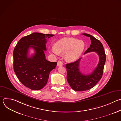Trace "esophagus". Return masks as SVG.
<instances>
[{"mask_svg": "<svg viewBox=\"0 0 121 121\" xmlns=\"http://www.w3.org/2000/svg\"><path fill=\"white\" fill-rule=\"evenodd\" d=\"M63 65V63L61 61H58L57 62V65L58 66H62Z\"/></svg>", "mask_w": 121, "mask_h": 121, "instance_id": "obj_1", "label": "esophagus"}]
</instances>
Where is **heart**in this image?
Wrapping results in <instances>:
<instances>
[{
  "instance_id": "b5f03b06",
  "label": "heart",
  "mask_w": 121,
  "mask_h": 121,
  "mask_svg": "<svg viewBox=\"0 0 121 121\" xmlns=\"http://www.w3.org/2000/svg\"><path fill=\"white\" fill-rule=\"evenodd\" d=\"M85 44L83 41L74 38H65L55 43L50 48L51 52L56 56L65 55L66 60L73 62L78 60L82 54Z\"/></svg>"
}]
</instances>
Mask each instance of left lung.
Here are the masks:
<instances>
[{
	"mask_svg": "<svg viewBox=\"0 0 121 121\" xmlns=\"http://www.w3.org/2000/svg\"><path fill=\"white\" fill-rule=\"evenodd\" d=\"M90 37L91 44L84 54L95 52L99 57V62L94 71L90 74L84 75L79 70V63L81 58L74 62L67 64V80L71 88L77 91H83L92 89L101 79L106 61V55L101 43L90 34L83 33Z\"/></svg>",
	"mask_w": 121,
	"mask_h": 121,
	"instance_id": "left-lung-1",
	"label": "left lung"
}]
</instances>
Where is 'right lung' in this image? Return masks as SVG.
Segmentation results:
<instances>
[{
  "instance_id": "add662e5",
  "label": "right lung",
  "mask_w": 121,
  "mask_h": 121,
  "mask_svg": "<svg viewBox=\"0 0 121 121\" xmlns=\"http://www.w3.org/2000/svg\"><path fill=\"white\" fill-rule=\"evenodd\" d=\"M54 34L34 32L22 37L13 51L14 71L21 82L32 90H40L47 83L50 72L57 63L51 62L45 58L46 38ZM32 48L35 52L30 57L28 50Z\"/></svg>"
}]
</instances>
